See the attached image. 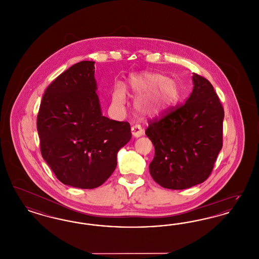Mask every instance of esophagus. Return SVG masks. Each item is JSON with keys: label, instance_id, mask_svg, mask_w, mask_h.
Listing matches in <instances>:
<instances>
[{"label": "esophagus", "instance_id": "obj_1", "mask_svg": "<svg viewBox=\"0 0 259 259\" xmlns=\"http://www.w3.org/2000/svg\"><path fill=\"white\" fill-rule=\"evenodd\" d=\"M131 133H132V136L134 138H139V137H141V136L145 134V131H144V129L140 125L136 124V125L131 127Z\"/></svg>", "mask_w": 259, "mask_h": 259}]
</instances>
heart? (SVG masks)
Masks as SVG:
<instances>
[{
	"label": "heart",
	"instance_id": "heart-1",
	"mask_svg": "<svg viewBox=\"0 0 259 259\" xmlns=\"http://www.w3.org/2000/svg\"><path fill=\"white\" fill-rule=\"evenodd\" d=\"M131 94L137 97L134 102L136 112L143 116L158 114L174 106L180 97L177 83L160 74H132L128 78ZM126 92L123 84L116 83L112 91L111 104L116 110L123 107Z\"/></svg>",
	"mask_w": 259,
	"mask_h": 259
}]
</instances>
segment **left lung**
<instances>
[{"label":"left lung","mask_w":259,"mask_h":259,"mask_svg":"<svg viewBox=\"0 0 259 259\" xmlns=\"http://www.w3.org/2000/svg\"><path fill=\"white\" fill-rule=\"evenodd\" d=\"M185 104L159 120L146 135L155 148L149 164L152 179L164 188L185 189L204 183L222 148L224 111L208 79L192 75Z\"/></svg>","instance_id":"1"}]
</instances>
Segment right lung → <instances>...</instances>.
<instances>
[{
	"mask_svg": "<svg viewBox=\"0 0 259 259\" xmlns=\"http://www.w3.org/2000/svg\"><path fill=\"white\" fill-rule=\"evenodd\" d=\"M95 62L76 63L45 91L37 114L40 152L64 185L92 189L116 167L130 141V124L103 115L94 76Z\"/></svg>",
	"mask_w": 259,
	"mask_h": 259,
	"instance_id": "right-lung-1",
	"label": "right lung"
}]
</instances>
